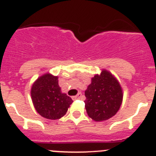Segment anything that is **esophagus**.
I'll return each mask as SVG.
<instances>
[{
    "label": "esophagus",
    "mask_w": 156,
    "mask_h": 156,
    "mask_svg": "<svg viewBox=\"0 0 156 156\" xmlns=\"http://www.w3.org/2000/svg\"><path fill=\"white\" fill-rule=\"evenodd\" d=\"M81 96H82V94H81L80 92V93L77 94L76 95V96H73V97H72V98H73V100H76V99L80 98Z\"/></svg>",
    "instance_id": "obj_1"
}]
</instances>
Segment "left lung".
I'll use <instances>...</instances> for the list:
<instances>
[{"label": "left lung", "mask_w": 156, "mask_h": 156, "mask_svg": "<svg viewBox=\"0 0 156 156\" xmlns=\"http://www.w3.org/2000/svg\"><path fill=\"white\" fill-rule=\"evenodd\" d=\"M85 108L89 117L103 121L115 115L120 108L122 91L120 84L109 72L102 70L92 78L85 91Z\"/></svg>", "instance_id": "8db88e82"}]
</instances>
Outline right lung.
<instances>
[{"mask_svg": "<svg viewBox=\"0 0 156 156\" xmlns=\"http://www.w3.org/2000/svg\"><path fill=\"white\" fill-rule=\"evenodd\" d=\"M31 97L37 112L48 119H60L73 102L71 98L62 93L58 76L48 73L36 80L31 88Z\"/></svg>", "mask_w": 156, "mask_h": 156, "instance_id": "1", "label": "right lung"}]
</instances>
